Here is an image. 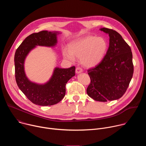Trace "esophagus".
<instances>
[{
    "label": "esophagus",
    "instance_id": "obj_1",
    "mask_svg": "<svg viewBox=\"0 0 146 146\" xmlns=\"http://www.w3.org/2000/svg\"><path fill=\"white\" fill-rule=\"evenodd\" d=\"M82 72V69L81 68H80V67H78V68H77L76 69V73L77 74L80 73H81Z\"/></svg>",
    "mask_w": 146,
    "mask_h": 146
}]
</instances>
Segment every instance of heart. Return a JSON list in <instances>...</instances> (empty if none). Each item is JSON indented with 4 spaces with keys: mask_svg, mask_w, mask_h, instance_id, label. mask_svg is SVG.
<instances>
[{
    "mask_svg": "<svg viewBox=\"0 0 146 146\" xmlns=\"http://www.w3.org/2000/svg\"><path fill=\"white\" fill-rule=\"evenodd\" d=\"M108 43L102 37L88 36L72 41L69 49L62 50L64 58L71 62L80 58L81 64L87 68L97 66L105 57L108 50Z\"/></svg>",
    "mask_w": 146,
    "mask_h": 146,
    "instance_id": "b5f03b06",
    "label": "heart"
}]
</instances>
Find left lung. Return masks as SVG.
<instances>
[{"instance_id":"1","label":"left lung","mask_w":146,"mask_h":146,"mask_svg":"<svg viewBox=\"0 0 146 146\" xmlns=\"http://www.w3.org/2000/svg\"><path fill=\"white\" fill-rule=\"evenodd\" d=\"M109 34V47L103 60L88 70L91 78L88 95L99 102L117 100L126 92L133 73L131 47L115 31L103 28Z\"/></svg>"}]
</instances>
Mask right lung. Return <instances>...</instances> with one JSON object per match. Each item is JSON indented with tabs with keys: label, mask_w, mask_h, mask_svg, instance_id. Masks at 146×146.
<instances>
[{
	"label": "right lung",
	"mask_w": 146,
	"mask_h": 146,
	"mask_svg": "<svg viewBox=\"0 0 146 146\" xmlns=\"http://www.w3.org/2000/svg\"><path fill=\"white\" fill-rule=\"evenodd\" d=\"M57 31H43L28 36L17 49L14 56L15 76L17 84L27 98L37 105H55L65 95L67 82L75 76V66L68 69L56 67L50 79L43 84L31 81L24 70L25 60L29 52L36 46L52 47L57 43Z\"/></svg>",
	"instance_id": "right-lung-1"
}]
</instances>
